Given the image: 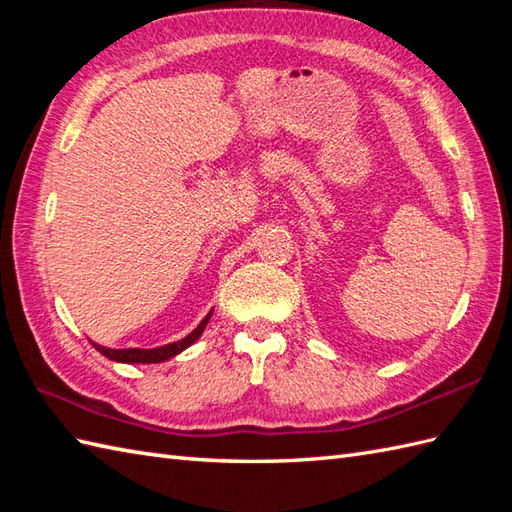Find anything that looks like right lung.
Wrapping results in <instances>:
<instances>
[{
	"label": "right lung",
	"mask_w": 512,
	"mask_h": 512,
	"mask_svg": "<svg viewBox=\"0 0 512 512\" xmlns=\"http://www.w3.org/2000/svg\"><path fill=\"white\" fill-rule=\"evenodd\" d=\"M211 319V312L206 314V317L202 319V323L195 328L189 336H184L182 341H176V343H169V345H162V347H156V350H136V347H129V350H110V347H101L96 345L94 347L99 350L103 356L112 358V361H118V363H160V361H167V358L180 354L182 350H187V347L200 339V334L204 332L206 323H209Z\"/></svg>",
	"instance_id": "add662e5"
}]
</instances>
